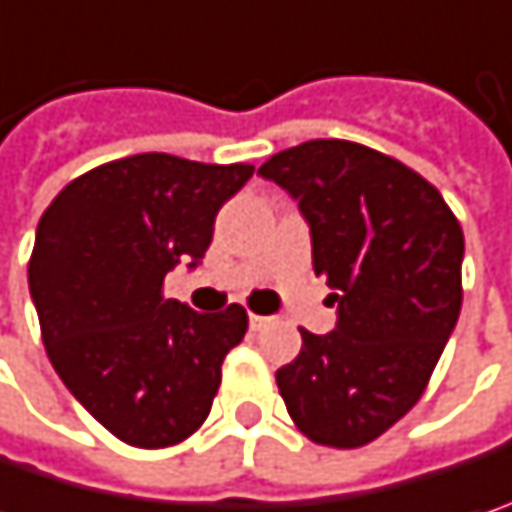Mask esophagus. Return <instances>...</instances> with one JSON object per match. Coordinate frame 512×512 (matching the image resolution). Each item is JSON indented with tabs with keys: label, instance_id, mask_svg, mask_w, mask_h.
I'll return each instance as SVG.
<instances>
[{
	"label": "esophagus",
	"instance_id": "34e87169",
	"mask_svg": "<svg viewBox=\"0 0 512 512\" xmlns=\"http://www.w3.org/2000/svg\"><path fill=\"white\" fill-rule=\"evenodd\" d=\"M269 322H272L269 316H257V313H252V316H249V325H252V331H263Z\"/></svg>",
	"mask_w": 512,
	"mask_h": 512
}]
</instances>
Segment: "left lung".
<instances>
[{
  "mask_svg": "<svg viewBox=\"0 0 512 512\" xmlns=\"http://www.w3.org/2000/svg\"><path fill=\"white\" fill-rule=\"evenodd\" d=\"M299 199L337 328L302 331L275 372L307 440L360 448L422 398L463 304V228L410 166L351 140H307L257 169Z\"/></svg>",
  "mask_w": 512,
  "mask_h": 512,
  "instance_id": "obj_1",
  "label": "left lung"
}]
</instances>
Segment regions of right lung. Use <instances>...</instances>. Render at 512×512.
I'll return each instance as SVG.
<instances>
[{
	"instance_id": "1",
	"label": "right lung",
	"mask_w": 512,
	"mask_h": 512,
	"mask_svg": "<svg viewBox=\"0 0 512 512\" xmlns=\"http://www.w3.org/2000/svg\"><path fill=\"white\" fill-rule=\"evenodd\" d=\"M252 172L131 155L72 178L40 216L28 290L46 354L84 410L134 448L196 434L225 354L246 337L240 304L196 313L163 296V278L205 257L216 213Z\"/></svg>"
}]
</instances>
